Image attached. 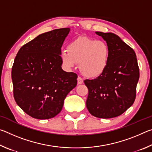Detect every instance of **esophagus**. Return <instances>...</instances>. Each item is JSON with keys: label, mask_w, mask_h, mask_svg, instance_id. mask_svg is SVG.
Instances as JSON below:
<instances>
[{"label": "esophagus", "mask_w": 152, "mask_h": 152, "mask_svg": "<svg viewBox=\"0 0 152 152\" xmlns=\"http://www.w3.org/2000/svg\"><path fill=\"white\" fill-rule=\"evenodd\" d=\"M77 81H78V84H82L84 82L83 79H82L81 77H80V76H78V78H77Z\"/></svg>", "instance_id": "34e87169"}]
</instances>
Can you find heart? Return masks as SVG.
I'll list each match as a JSON object with an SVG mask.
<instances>
[{"label":"heart","mask_w":152,"mask_h":152,"mask_svg":"<svg viewBox=\"0 0 152 152\" xmlns=\"http://www.w3.org/2000/svg\"><path fill=\"white\" fill-rule=\"evenodd\" d=\"M110 58V48L107 43L86 37L74 39L61 53V61L68 69L79 63V68L84 76L96 78L104 72Z\"/></svg>","instance_id":"obj_1"}]
</instances>
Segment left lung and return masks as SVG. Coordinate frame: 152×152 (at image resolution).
<instances>
[{
    "mask_svg": "<svg viewBox=\"0 0 152 152\" xmlns=\"http://www.w3.org/2000/svg\"><path fill=\"white\" fill-rule=\"evenodd\" d=\"M95 33L109 46L110 58L102 75L84 80L88 89L86 107L94 117L110 119L119 116L133 104L140 70L134 50L119 36Z\"/></svg>",
    "mask_w": 152,
    "mask_h": 152,
    "instance_id": "8db88e82",
    "label": "left lung"
}]
</instances>
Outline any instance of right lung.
Wrapping results in <instances>:
<instances>
[{"label": "right lung", "mask_w": 152, "mask_h": 152, "mask_svg": "<svg viewBox=\"0 0 152 152\" xmlns=\"http://www.w3.org/2000/svg\"><path fill=\"white\" fill-rule=\"evenodd\" d=\"M70 30L61 28L40 34L23 45L15 57L11 72L15 100L35 119L56 116L77 84V74L61 68V48Z\"/></svg>", "instance_id": "add662e5"}]
</instances>
